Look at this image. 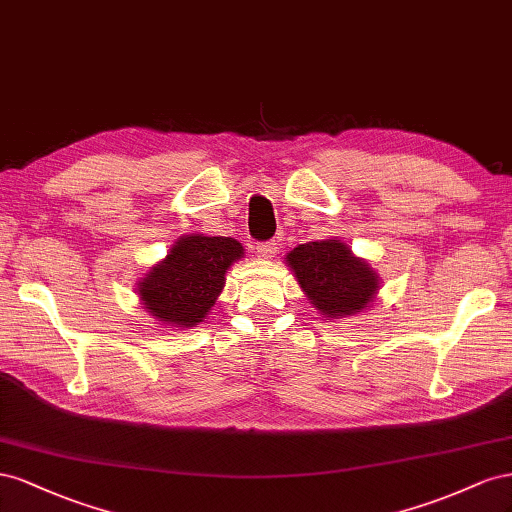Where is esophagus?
Segmentation results:
<instances>
[{
  "label": "esophagus",
  "mask_w": 512,
  "mask_h": 512,
  "mask_svg": "<svg viewBox=\"0 0 512 512\" xmlns=\"http://www.w3.org/2000/svg\"><path fill=\"white\" fill-rule=\"evenodd\" d=\"M274 253H276V242L274 240H268V242H261V244H257V255L259 257H274Z\"/></svg>",
  "instance_id": "34e87169"
}]
</instances>
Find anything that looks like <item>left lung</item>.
Segmentation results:
<instances>
[{
	"label": "left lung",
	"mask_w": 512,
	"mask_h": 512,
	"mask_svg": "<svg viewBox=\"0 0 512 512\" xmlns=\"http://www.w3.org/2000/svg\"><path fill=\"white\" fill-rule=\"evenodd\" d=\"M287 264L317 311L328 317L360 313L379 287L367 261L354 257L339 240L300 244L287 255Z\"/></svg>",
	"instance_id": "left-lung-1"
}]
</instances>
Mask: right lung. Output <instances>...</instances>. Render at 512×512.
<instances>
[{"label":"right lung","mask_w":512,"mask_h":512,"mask_svg":"<svg viewBox=\"0 0 512 512\" xmlns=\"http://www.w3.org/2000/svg\"><path fill=\"white\" fill-rule=\"evenodd\" d=\"M244 248L223 236H186L173 244L165 261L139 283V296L158 321L180 328L197 326L225 287V272Z\"/></svg>","instance_id":"obj_1"}]
</instances>
